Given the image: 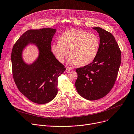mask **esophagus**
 Returning <instances> with one entry per match:
<instances>
[{"instance_id":"esophagus-1","label":"esophagus","mask_w":134,"mask_h":134,"mask_svg":"<svg viewBox=\"0 0 134 134\" xmlns=\"http://www.w3.org/2000/svg\"><path fill=\"white\" fill-rule=\"evenodd\" d=\"M71 70V68L70 67H66V72H68L70 70Z\"/></svg>"}]
</instances>
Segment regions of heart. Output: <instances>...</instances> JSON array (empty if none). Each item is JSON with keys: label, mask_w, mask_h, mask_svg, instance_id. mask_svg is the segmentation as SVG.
Wrapping results in <instances>:
<instances>
[{"label": "heart", "mask_w": 134, "mask_h": 134, "mask_svg": "<svg viewBox=\"0 0 134 134\" xmlns=\"http://www.w3.org/2000/svg\"><path fill=\"white\" fill-rule=\"evenodd\" d=\"M99 48V41L96 34L72 29L61 35L59 41L52 44L51 51L60 63L64 62L69 51V64L84 66L93 62Z\"/></svg>", "instance_id": "heart-1"}]
</instances>
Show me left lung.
Instances as JSON below:
<instances>
[{
    "label": "left lung",
    "mask_w": 134,
    "mask_h": 134,
    "mask_svg": "<svg viewBox=\"0 0 134 134\" xmlns=\"http://www.w3.org/2000/svg\"><path fill=\"white\" fill-rule=\"evenodd\" d=\"M93 29L99 35L98 53L91 63L76 69V90L81 96L89 100L102 98L111 91L121 61V51L113 35L100 27Z\"/></svg>",
    "instance_id": "left-lung-1"
}]
</instances>
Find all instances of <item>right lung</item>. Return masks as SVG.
I'll return each instance as SVG.
<instances>
[{"mask_svg": "<svg viewBox=\"0 0 134 134\" xmlns=\"http://www.w3.org/2000/svg\"><path fill=\"white\" fill-rule=\"evenodd\" d=\"M56 29L29 30L14 44L11 54L12 72L19 91L31 102L43 104L58 93V77L66 70L51 51V43ZM30 44L38 47L39 56L31 64L23 60L22 53Z\"/></svg>", "mask_w": 134, "mask_h": 134, "instance_id": "right-lung-1", "label": "right lung"}]
</instances>
